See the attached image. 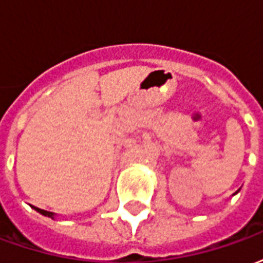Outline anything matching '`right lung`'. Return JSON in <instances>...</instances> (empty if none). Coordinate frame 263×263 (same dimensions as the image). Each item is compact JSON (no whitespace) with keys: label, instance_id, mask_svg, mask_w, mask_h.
Here are the masks:
<instances>
[{"label":"right lung","instance_id":"right-lung-1","mask_svg":"<svg viewBox=\"0 0 263 263\" xmlns=\"http://www.w3.org/2000/svg\"><path fill=\"white\" fill-rule=\"evenodd\" d=\"M32 207H33V205H32ZM33 209L36 210L37 213H41V214H43V215H46V217H50V218H53V213H52V211H46V210H42V209H37V207H33Z\"/></svg>","mask_w":263,"mask_h":263}]
</instances>
